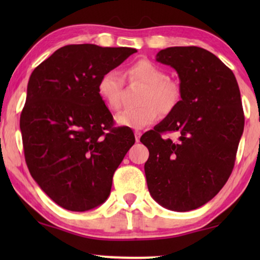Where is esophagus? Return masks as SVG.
Returning <instances> with one entry per match:
<instances>
[{"label": "esophagus", "instance_id": "34e87169", "mask_svg": "<svg viewBox=\"0 0 260 260\" xmlns=\"http://www.w3.org/2000/svg\"><path fill=\"white\" fill-rule=\"evenodd\" d=\"M142 136V133L140 130H135V140H136V142H140V138Z\"/></svg>", "mask_w": 260, "mask_h": 260}]
</instances>
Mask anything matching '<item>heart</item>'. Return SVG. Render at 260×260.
I'll use <instances>...</instances> for the list:
<instances>
[{"mask_svg":"<svg viewBox=\"0 0 260 260\" xmlns=\"http://www.w3.org/2000/svg\"><path fill=\"white\" fill-rule=\"evenodd\" d=\"M131 81H140L145 85L142 92L138 108L125 109L115 117L120 126L142 129L155 123L162 113L172 112L180 101L179 85L167 79V74L154 62L140 60L127 69ZM123 77L117 70H109L98 80V93L110 110L120 108V92Z\"/></svg>","mask_w":260,"mask_h":260,"instance_id":"obj_1","label":"heart"}]
</instances>
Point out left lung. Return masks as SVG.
Listing matches in <instances>:
<instances>
[{
  "label": "left lung",
  "instance_id": "8db88e82",
  "mask_svg": "<svg viewBox=\"0 0 260 260\" xmlns=\"http://www.w3.org/2000/svg\"><path fill=\"white\" fill-rule=\"evenodd\" d=\"M156 61L179 74L181 101L141 137L149 149L148 189L165 208L188 212L212 200L232 173L245 122L240 91L232 71L204 48L169 47Z\"/></svg>",
  "mask_w": 260,
  "mask_h": 260
}]
</instances>
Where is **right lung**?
I'll use <instances>...</instances> for the list:
<instances>
[{"mask_svg": "<svg viewBox=\"0 0 260 260\" xmlns=\"http://www.w3.org/2000/svg\"><path fill=\"white\" fill-rule=\"evenodd\" d=\"M136 52L63 46L30 74L20 117L24 158L35 182L60 207L85 212L109 198L135 136L126 126H112L98 80Z\"/></svg>", "mask_w": 260, "mask_h": 260, "instance_id": "1", "label": "right lung"}]
</instances>
